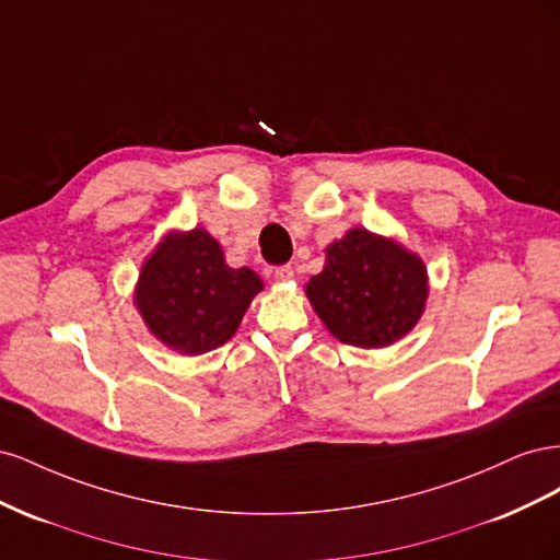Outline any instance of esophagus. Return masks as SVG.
<instances>
[{
    "label": "esophagus",
    "mask_w": 560,
    "mask_h": 560,
    "mask_svg": "<svg viewBox=\"0 0 560 560\" xmlns=\"http://www.w3.org/2000/svg\"><path fill=\"white\" fill-rule=\"evenodd\" d=\"M276 280L278 282H292L294 280V268L292 266L276 268Z\"/></svg>",
    "instance_id": "esophagus-1"
}]
</instances>
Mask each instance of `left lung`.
Returning <instances> with one entry per match:
<instances>
[{
	"label": "left lung",
	"instance_id": "8db88e82",
	"mask_svg": "<svg viewBox=\"0 0 560 560\" xmlns=\"http://www.w3.org/2000/svg\"><path fill=\"white\" fill-rule=\"evenodd\" d=\"M313 311L334 338L387 348L425 313L428 266L395 238L354 226L325 249V268L306 284Z\"/></svg>",
	"mask_w": 560,
	"mask_h": 560
}]
</instances>
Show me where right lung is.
<instances>
[{"instance_id":"right-lung-1","label":"right lung","mask_w":560,"mask_h":560,"mask_svg":"<svg viewBox=\"0 0 560 560\" xmlns=\"http://www.w3.org/2000/svg\"><path fill=\"white\" fill-rule=\"evenodd\" d=\"M261 290L252 268L226 264L206 229H173L142 261L132 306L156 341L194 358L224 346Z\"/></svg>"}]
</instances>
